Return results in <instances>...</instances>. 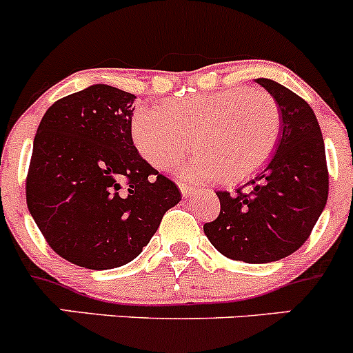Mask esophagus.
I'll return each instance as SVG.
<instances>
[{"label":"esophagus","instance_id":"esophagus-1","mask_svg":"<svg viewBox=\"0 0 353 353\" xmlns=\"http://www.w3.org/2000/svg\"><path fill=\"white\" fill-rule=\"evenodd\" d=\"M179 190H181V194H183V198H191L194 194V188L188 186V184L184 183H179Z\"/></svg>","mask_w":353,"mask_h":353}]
</instances>
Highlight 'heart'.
<instances>
[{"instance_id":"heart-1","label":"heart","mask_w":353,"mask_h":353,"mask_svg":"<svg viewBox=\"0 0 353 353\" xmlns=\"http://www.w3.org/2000/svg\"><path fill=\"white\" fill-rule=\"evenodd\" d=\"M280 133L275 99L256 88L193 94L162 108H138L131 137L140 155L157 169L176 165L193 147L184 165L188 179L241 181L268 160Z\"/></svg>"}]
</instances>
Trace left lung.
I'll list each match as a JSON object with an SVG mask.
<instances>
[{
	"label": "left lung",
	"mask_w": 353,
	"mask_h": 353,
	"mask_svg": "<svg viewBox=\"0 0 353 353\" xmlns=\"http://www.w3.org/2000/svg\"><path fill=\"white\" fill-rule=\"evenodd\" d=\"M256 83L279 104L275 152L236 193H216L220 215L203 230L223 256L259 265L287 258L307 241L328 199V169L311 105L275 80Z\"/></svg>",
	"instance_id": "1"
}]
</instances>
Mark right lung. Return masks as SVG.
Masks as SVG:
<instances>
[{
	"label": "right lung",
	"instance_id": "obj_1",
	"mask_svg": "<svg viewBox=\"0 0 353 353\" xmlns=\"http://www.w3.org/2000/svg\"><path fill=\"white\" fill-rule=\"evenodd\" d=\"M134 95L104 83L59 99L34 138L27 206L48 244L88 270L133 261L181 191L138 154Z\"/></svg>",
	"mask_w": 353,
	"mask_h": 353
}]
</instances>
